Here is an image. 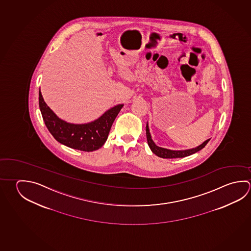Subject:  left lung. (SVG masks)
I'll list each match as a JSON object with an SVG mask.
<instances>
[{
	"label": "left lung",
	"instance_id": "left-lung-1",
	"mask_svg": "<svg viewBox=\"0 0 251 251\" xmlns=\"http://www.w3.org/2000/svg\"><path fill=\"white\" fill-rule=\"evenodd\" d=\"M146 137H147V142H148V145H149L150 149L151 150V151L153 152L155 155H157L158 157L163 158H184L187 156H189L191 154L196 153L199 151L200 150H202L207 143L210 141V139H207L204 141L202 144L198 145L195 148L192 149L187 150H180V151H176V150L167 149V148H162L159 147L158 145L154 143L153 140L151 139V136L150 133L149 126H148V123L146 124Z\"/></svg>",
	"mask_w": 251,
	"mask_h": 251
}]
</instances>
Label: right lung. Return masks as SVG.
I'll list each match as a JSON object with an SVG mask.
<instances>
[{
  "label": "right lung",
  "mask_w": 251,
  "mask_h": 251,
  "mask_svg": "<svg viewBox=\"0 0 251 251\" xmlns=\"http://www.w3.org/2000/svg\"><path fill=\"white\" fill-rule=\"evenodd\" d=\"M39 105L45 124L52 136L62 145L84 151H96L106 143L113 123L124 106L123 104L115 106L88 124H75L59 118L46 104L40 90Z\"/></svg>",
  "instance_id": "right-lung-1"
}]
</instances>
